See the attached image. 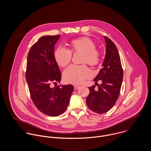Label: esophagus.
I'll return each mask as SVG.
<instances>
[{"instance_id": "34e87169", "label": "esophagus", "mask_w": 151, "mask_h": 151, "mask_svg": "<svg viewBox=\"0 0 151 151\" xmlns=\"http://www.w3.org/2000/svg\"><path fill=\"white\" fill-rule=\"evenodd\" d=\"M80 86H74V89L75 90H77Z\"/></svg>"}]
</instances>
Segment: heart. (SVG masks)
Here are the masks:
<instances>
[{
	"instance_id": "heart-1",
	"label": "heart",
	"mask_w": 151,
	"mask_h": 151,
	"mask_svg": "<svg viewBox=\"0 0 151 151\" xmlns=\"http://www.w3.org/2000/svg\"><path fill=\"white\" fill-rule=\"evenodd\" d=\"M68 45L70 50L62 47H57L53 53V57L56 63L62 67L68 65L71 60V52H83V62L91 65H98L100 61L99 53L95 49L96 44L89 38L83 37L71 40ZM91 76V71L86 65H71L63 72V79L66 83L73 84L82 83Z\"/></svg>"
}]
</instances>
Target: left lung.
<instances>
[{
    "label": "left lung",
    "instance_id": "1",
    "mask_svg": "<svg viewBox=\"0 0 151 151\" xmlns=\"http://www.w3.org/2000/svg\"><path fill=\"white\" fill-rule=\"evenodd\" d=\"M106 42V55L97 76L93 79L95 83L101 80L98 89L95 86L89 87V94L86 102L92 111L102 114L108 111L113 107L120 94L123 72L118 50L109 38L104 36Z\"/></svg>",
    "mask_w": 151,
    "mask_h": 151
}]
</instances>
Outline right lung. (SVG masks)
Masks as SVG:
<instances>
[{
    "label": "right lung",
    "mask_w": 151,
    "mask_h": 151,
    "mask_svg": "<svg viewBox=\"0 0 151 151\" xmlns=\"http://www.w3.org/2000/svg\"><path fill=\"white\" fill-rule=\"evenodd\" d=\"M60 35L40 38L30 49L25 74L31 99L44 114L55 117L65 112L74 90L72 85L52 87L61 81V72L55 60V45Z\"/></svg>",
    "instance_id": "right-lung-1"
}]
</instances>
